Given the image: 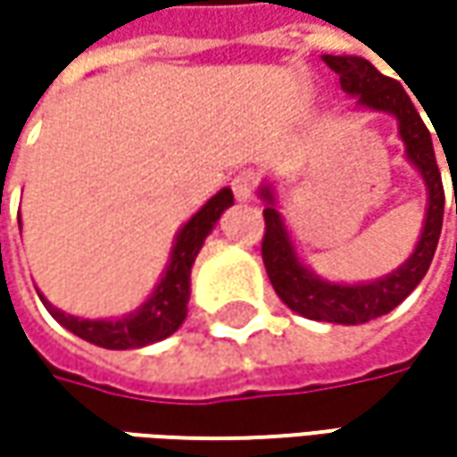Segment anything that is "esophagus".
Masks as SVG:
<instances>
[{"instance_id": "obj_1", "label": "esophagus", "mask_w": 457, "mask_h": 457, "mask_svg": "<svg viewBox=\"0 0 457 457\" xmlns=\"http://www.w3.org/2000/svg\"><path fill=\"white\" fill-rule=\"evenodd\" d=\"M231 187H234V195H237L238 201H249L252 198V193L256 190V175L254 172H238L234 175V180H231Z\"/></svg>"}]
</instances>
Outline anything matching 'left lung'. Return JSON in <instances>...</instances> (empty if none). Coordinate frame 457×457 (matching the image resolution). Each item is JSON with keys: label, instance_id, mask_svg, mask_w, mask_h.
Returning a JSON list of instances; mask_svg holds the SVG:
<instances>
[{"label": "left lung", "instance_id": "obj_1", "mask_svg": "<svg viewBox=\"0 0 457 457\" xmlns=\"http://www.w3.org/2000/svg\"><path fill=\"white\" fill-rule=\"evenodd\" d=\"M323 61L328 62L330 71L341 76L343 91L348 96H359V106L396 116L407 160L417 167V172L422 175L425 187H428V216L422 223V234L410 259L402 267H396L392 274L374 282L336 285V282L320 279L300 262L295 244L287 234L285 219L277 211L272 185H262L259 195L267 201L262 259H264L274 292L290 310L305 315L310 320L361 325L392 312L428 274L435 249H437L440 228H443L445 190H443L440 167L432 150V137L422 116L417 114L412 98L407 96V91L395 79L378 73L371 62L359 55H323Z\"/></svg>", "mask_w": 457, "mask_h": 457}]
</instances>
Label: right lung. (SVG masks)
<instances>
[{"label": "right lung", "mask_w": 457, "mask_h": 457, "mask_svg": "<svg viewBox=\"0 0 457 457\" xmlns=\"http://www.w3.org/2000/svg\"><path fill=\"white\" fill-rule=\"evenodd\" d=\"M228 205H234V193L231 187H223L178 231L170 264L162 272L160 285L154 287L150 300L137 307L134 312H127L114 320H88V318L65 315L37 292L43 305L62 328H68L79 338L101 348L127 351V348H142V345L162 341L183 325L187 315V300H190V267L201 252L205 237L213 231L216 220Z\"/></svg>", "instance_id": "add662e5"}]
</instances>
